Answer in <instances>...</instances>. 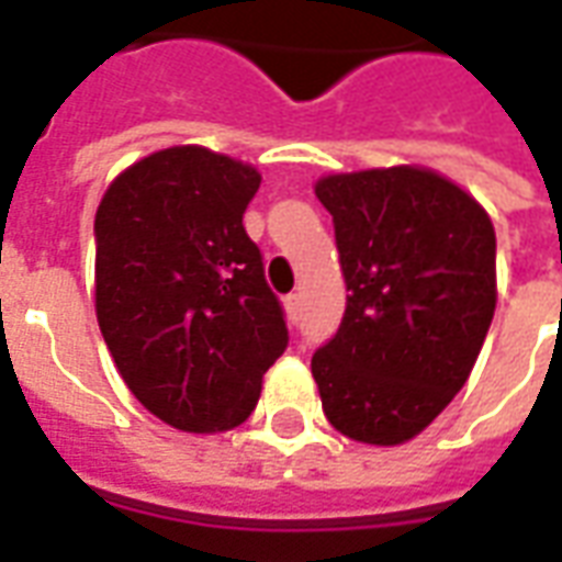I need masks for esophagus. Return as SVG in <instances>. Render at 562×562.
I'll return each mask as SVG.
<instances>
[{"instance_id":"34e87169","label":"esophagus","mask_w":562,"mask_h":562,"mask_svg":"<svg viewBox=\"0 0 562 562\" xmlns=\"http://www.w3.org/2000/svg\"><path fill=\"white\" fill-rule=\"evenodd\" d=\"M282 306H285V318H289V322H297V318H301V294H285V297H282Z\"/></svg>"}]
</instances>
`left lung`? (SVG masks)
Wrapping results in <instances>:
<instances>
[{
	"mask_svg": "<svg viewBox=\"0 0 562 562\" xmlns=\"http://www.w3.org/2000/svg\"><path fill=\"white\" fill-rule=\"evenodd\" d=\"M346 316L313 355L328 422L355 442H409L454 401L496 310L487 210L422 165L328 173Z\"/></svg>",
	"mask_w": 562,
	"mask_h": 562,
	"instance_id": "1",
	"label": "left lung"
}]
</instances>
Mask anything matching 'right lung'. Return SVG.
<instances>
[{"mask_svg":"<svg viewBox=\"0 0 562 562\" xmlns=\"http://www.w3.org/2000/svg\"><path fill=\"white\" fill-rule=\"evenodd\" d=\"M261 173L198 144L116 173L95 213V316L144 409L222 434L256 409L289 328L244 210Z\"/></svg>","mask_w":562,"mask_h":562,"instance_id":"add662e5","label":"right lung"}]
</instances>
